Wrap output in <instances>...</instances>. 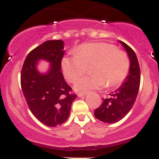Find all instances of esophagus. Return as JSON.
<instances>
[{
    "label": "esophagus",
    "mask_w": 159,
    "mask_h": 159,
    "mask_svg": "<svg viewBox=\"0 0 159 159\" xmlns=\"http://www.w3.org/2000/svg\"><path fill=\"white\" fill-rule=\"evenodd\" d=\"M86 95V93H78V97H84V96Z\"/></svg>",
    "instance_id": "esophagus-1"
}]
</instances>
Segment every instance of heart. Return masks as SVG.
Listing matches in <instances>:
<instances>
[{
    "mask_svg": "<svg viewBox=\"0 0 159 159\" xmlns=\"http://www.w3.org/2000/svg\"><path fill=\"white\" fill-rule=\"evenodd\" d=\"M65 78L75 82L91 66V76L83 77L75 84V90L86 93L103 88L106 83L110 87L121 84L129 74V58L118 48L107 43H91L81 45L76 54L65 57L61 61Z\"/></svg>",
    "mask_w": 159,
    "mask_h": 159,
    "instance_id": "1",
    "label": "heart"
}]
</instances>
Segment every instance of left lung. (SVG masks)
I'll list each match as a JSON object with an SVG mask.
<instances>
[{
    "label": "left lung",
    "mask_w": 159,
    "mask_h": 159,
    "mask_svg": "<svg viewBox=\"0 0 159 159\" xmlns=\"http://www.w3.org/2000/svg\"><path fill=\"white\" fill-rule=\"evenodd\" d=\"M125 49L130 61L128 76L120 88L111 92L110 98L103 99L99 108L94 111V116L105 123H115L122 119L131 111L139 93L141 72L135 53L129 45L119 41Z\"/></svg>",
    "instance_id": "left-lung-1"
}]
</instances>
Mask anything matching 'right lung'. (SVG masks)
I'll return each instance as SVG.
<instances>
[{
  "label": "right lung",
  "mask_w": 159,
  "mask_h": 159,
  "mask_svg": "<svg viewBox=\"0 0 159 159\" xmlns=\"http://www.w3.org/2000/svg\"><path fill=\"white\" fill-rule=\"evenodd\" d=\"M65 52L63 41H47L28 54L21 69L20 84L29 109L38 121L49 127L66 121L76 98L70 93L71 88L61 72ZM41 60L50 63L45 73L37 70Z\"/></svg>",
  "instance_id": "add662e5"
}]
</instances>
